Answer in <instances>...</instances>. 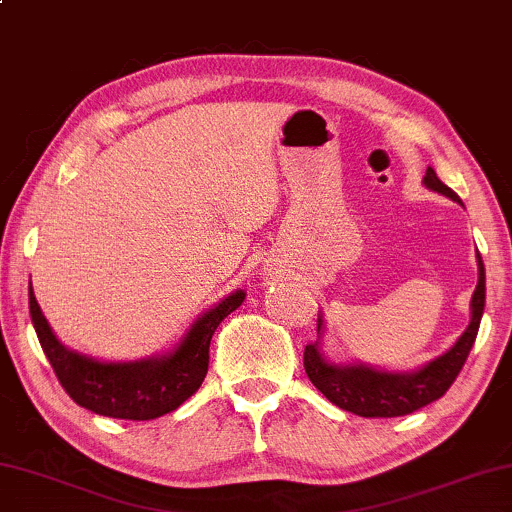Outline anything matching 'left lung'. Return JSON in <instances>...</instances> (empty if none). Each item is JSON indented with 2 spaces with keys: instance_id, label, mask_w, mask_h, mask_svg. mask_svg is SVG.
Segmentation results:
<instances>
[{
  "instance_id": "obj_1",
  "label": "left lung",
  "mask_w": 512,
  "mask_h": 512,
  "mask_svg": "<svg viewBox=\"0 0 512 512\" xmlns=\"http://www.w3.org/2000/svg\"><path fill=\"white\" fill-rule=\"evenodd\" d=\"M425 184L429 189L439 191V194L459 201V196L453 189L446 187L432 168H427ZM478 286L471 298L473 318L464 335L457 339V344L422 367L420 372L413 374H388V372H374L369 367H339L330 365L321 358L316 344L305 346V372L309 381L337 404L339 409L351 411L355 416L362 418H395L406 416L422 409V406L436 402V399L446 395V390L453 385L457 374L462 372L466 358H469L471 346L476 342L480 316H483L485 307V268L478 254ZM318 330H321V321H318Z\"/></svg>"
}]
</instances>
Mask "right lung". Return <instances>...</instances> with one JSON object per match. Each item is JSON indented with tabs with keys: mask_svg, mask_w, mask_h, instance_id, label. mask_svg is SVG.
<instances>
[{
	"mask_svg": "<svg viewBox=\"0 0 512 512\" xmlns=\"http://www.w3.org/2000/svg\"><path fill=\"white\" fill-rule=\"evenodd\" d=\"M242 300L244 293L238 291L203 314L191 325L189 335L175 353L159 360L129 362V365H103L64 348L50 330L32 288H29V314L43 353L73 402L99 416L152 420L175 411L201 388L210 362L214 330L242 305Z\"/></svg>",
	"mask_w": 512,
	"mask_h": 512,
	"instance_id": "add662e5",
	"label": "right lung"
}]
</instances>
